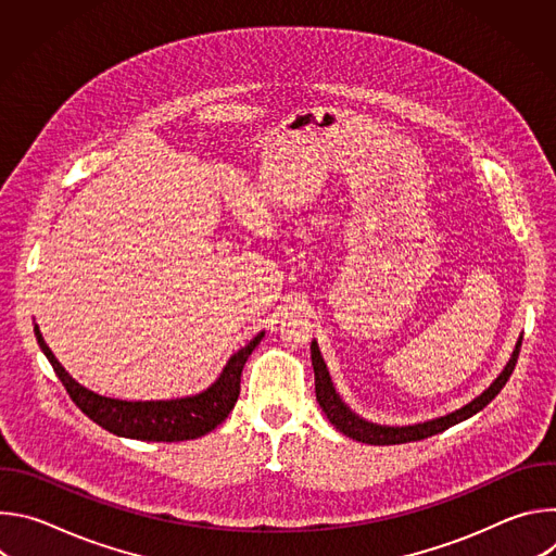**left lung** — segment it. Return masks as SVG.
<instances>
[{"mask_svg":"<svg viewBox=\"0 0 556 556\" xmlns=\"http://www.w3.org/2000/svg\"><path fill=\"white\" fill-rule=\"evenodd\" d=\"M519 348H521V339L515 345V352L510 356V361L506 363L504 371L493 380V384L482 391L478 399H472L468 405H464L462 409H455L446 416L427 420V422H418V425H409V427H387V425H374L363 420L361 416H356L343 401L341 395L337 393L328 365L319 352V345L316 341H312L309 352H312V367H314V391H316V401H319V407L324 409V414L328 416V420L348 438L363 442V444H405V442H418L425 438H431L435 433H442L444 429L475 416L478 412H482L495 395L504 389V384L508 382L515 365H517V356H519Z\"/></svg>","mask_w":556,"mask_h":556,"instance_id":"1","label":"left lung"}]
</instances>
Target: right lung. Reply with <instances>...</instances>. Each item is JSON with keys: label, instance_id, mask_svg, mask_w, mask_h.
I'll list each match as a JSON object with an SVG mask.
<instances>
[{"label": "right lung", "instance_id": "1", "mask_svg": "<svg viewBox=\"0 0 556 556\" xmlns=\"http://www.w3.org/2000/svg\"><path fill=\"white\" fill-rule=\"evenodd\" d=\"M35 337L41 352L50 361L54 374L59 376L65 391L70 393L72 403L99 427H103L114 435L131 438V440L182 442V440H195L206 435L228 418V414L237 403V395H240L242 369L249 356L253 354V350L264 339V332H260L249 345L237 350L228 358L219 378L208 389L195 395H187V399L144 401V403L105 399V395H99L86 389L84 384H78L54 358L52 350L46 345L37 326H35Z\"/></svg>", "mask_w": 556, "mask_h": 556}]
</instances>
